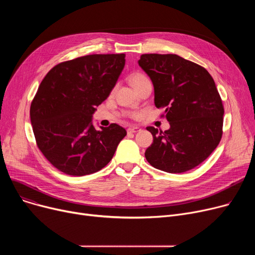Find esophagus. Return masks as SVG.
<instances>
[{
  "label": "esophagus",
  "mask_w": 255,
  "mask_h": 255,
  "mask_svg": "<svg viewBox=\"0 0 255 255\" xmlns=\"http://www.w3.org/2000/svg\"><path fill=\"white\" fill-rule=\"evenodd\" d=\"M139 130H140V128L137 127V126H130V127L127 129L128 133H135V132H137V131H139Z\"/></svg>",
  "instance_id": "esophagus-1"
}]
</instances>
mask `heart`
Returning <instances> with one entry per match:
<instances>
[{"instance_id":"b5f03b06","label":"heart","mask_w":255,"mask_h":255,"mask_svg":"<svg viewBox=\"0 0 255 255\" xmlns=\"http://www.w3.org/2000/svg\"><path fill=\"white\" fill-rule=\"evenodd\" d=\"M144 79H146V77L143 74H141V73H134V74H132L131 77H130V83L133 86V88H134L136 85L141 83L142 80H144Z\"/></svg>"}]
</instances>
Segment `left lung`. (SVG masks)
I'll use <instances>...</instances> for the list:
<instances>
[{"mask_svg": "<svg viewBox=\"0 0 255 255\" xmlns=\"http://www.w3.org/2000/svg\"><path fill=\"white\" fill-rule=\"evenodd\" d=\"M140 68L154 87L156 107H165L169 129L146 127L153 143L145 150L148 162L170 173L190 170L216 149L221 136L224 110L210 73L177 55H141Z\"/></svg>", "mask_w": 255, "mask_h": 255, "instance_id": "8db88e82", "label": "left lung"}]
</instances>
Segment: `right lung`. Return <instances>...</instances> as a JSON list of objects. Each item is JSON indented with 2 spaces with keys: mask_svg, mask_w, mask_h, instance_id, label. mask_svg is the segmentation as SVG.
<instances>
[{
  "mask_svg": "<svg viewBox=\"0 0 255 255\" xmlns=\"http://www.w3.org/2000/svg\"><path fill=\"white\" fill-rule=\"evenodd\" d=\"M125 53L91 55L58 64L45 75L31 104L38 148L70 176H86L109 163L127 132L118 124L93 125V115L115 88Z\"/></svg>",
  "mask_w": 255,
  "mask_h": 255,
  "instance_id": "add662e5",
  "label": "right lung"
}]
</instances>
